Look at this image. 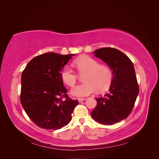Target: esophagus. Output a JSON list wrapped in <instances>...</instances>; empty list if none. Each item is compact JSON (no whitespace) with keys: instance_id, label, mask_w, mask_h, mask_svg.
Segmentation results:
<instances>
[{"instance_id":"obj_1","label":"esophagus","mask_w":159,"mask_h":159,"mask_svg":"<svg viewBox=\"0 0 159 159\" xmlns=\"http://www.w3.org/2000/svg\"><path fill=\"white\" fill-rule=\"evenodd\" d=\"M86 99L85 98H78V102H80V103H81V102H82L83 101H84V100H85Z\"/></svg>"}]
</instances>
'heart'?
<instances>
[{
  "instance_id": "b5f03b06",
  "label": "heart",
  "mask_w": 159,
  "mask_h": 159,
  "mask_svg": "<svg viewBox=\"0 0 159 159\" xmlns=\"http://www.w3.org/2000/svg\"><path fill=\"white\" fill-rule=\"evenodd\" d=\"M74 64L80 73L84 75V84L75 86L71 89V94L75 97H85L95 92L106 90L113 78L112 71L109 66L99 65V62L88 56H81L74 61ZM61 78L66 85L74 86L77 75L69 66L61 71Z\"/></svg>"
}]
</instances>
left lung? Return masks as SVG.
<instances>
[{"label": "left lung", "mask_w": 159, "mask_h": 159, "mask_svg": "<svg viewBox=\"0 0 159 159\" xmlns=\"http://www.w3.org/2000/svg\"><path fill=\"white\" fill-rule=\"evenodd\" d=\"M93 54L112 70L113 78L109 93L95 98L98 104L91 115L97 122L110 125L126 119L134 107L139 92L135 70L131 60L117 49L103 48Z\"/></svg>", "instance_id": "8db88e82"}]
</instances>
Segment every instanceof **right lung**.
Instances as JSON below:
<instances>
[{
	"label": "right lung",
	"instance_id": "right-lung-1",
	"mask_svg": "<svg viewBox=\"0 0 159 159\" xmlns=\"http://www.w3.org/2000/svg\"><path fill=\"white\" fill-rule=\"evenodd\" d=\"M48 52L30 60L21 75L20 102L38 127L57 130L68 125L78 104L66 94L61 71L71 56ZM65 97L66 100H63Z\"/></svg>",
	"mask_w": 159,
	"mask_h": 159
}]
</instances>
